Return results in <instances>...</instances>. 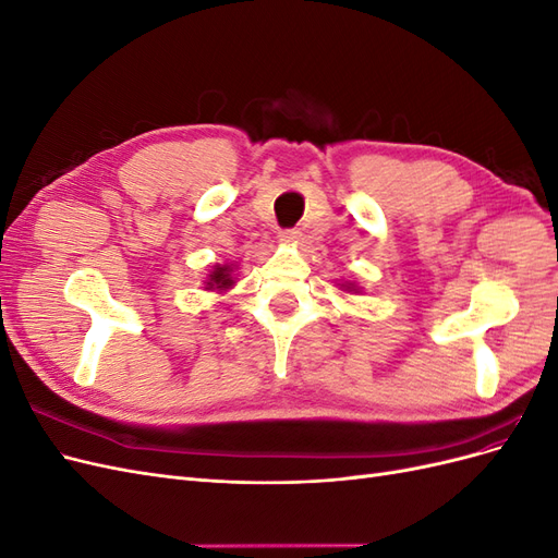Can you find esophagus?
Here are the masks:
<instances>
[{
	"label": "esophagus",
	"mask_w": 558,
	"mask_h": 558,
	"mask_svg": "<svg viewBox=\"0 0 558 558\" xmlns=\"http://www.w3.org/2000/svg\"><path fill=\"white\" fill-rule=\"evenodd\" d=\"M300 238H302L300 230H281L279 232V242L281 244H298Z\"/></svg>",
	"instance_id": "esophagus-1"
}]
</instances>
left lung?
<instances>
[{"instance_id":"1","label":"left lung","mask_w":558,"mask_h":558,"mask_svg":"<svg viewBox=\"0 0 558 558\" xmlns=\"http://www.w3.org/2000/svg\"><path fill=\"white\" fill-rule=\"evenodd\" d=\"M337 289H340L342 293H351V295H359L361 293V286L356 283V281H340V283H335Z\"/></svg>"}]
</instances>
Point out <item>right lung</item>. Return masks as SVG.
<instances>
[{
    "label": "right lung",
    "mask_w": 558,
    "mask_h": 558,
    "mask_svg": "<svg viewBox=\"0 0 558 558\" xmlns=\"http://www.w3.org/2000/svg\"><path fill=\"white\" fill-rule=\"evenodd\" d=\"M234 269H238V265L234 263H223V265H214L211 272L205 277V286L202 289L205 291H214V293H228L234 283H238V279H234Z\"/></svg>",
    "instance_id": "obj_1"
}]
</instances>
